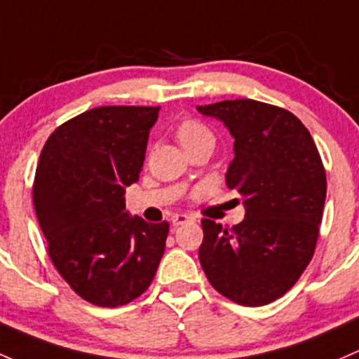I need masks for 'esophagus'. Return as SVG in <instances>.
Here are the masks:
<instances>
[{
    "mask_svg": "<svg viewBox=\"0 0 359 359\" xmlns=\"http://www.w3.org/2000/svg\"><path fill=\"white\" fill-rule=\"evenodd\" d=\"M190 221H194V217L187 216V214H172L171 216L172 226H181V224H187Z\"/></svg>",
    "mask_w": 359,
    "mask_h": 359,
    "instance_id": "34e87169",
    "label": "esophagus"
}]
</instances>
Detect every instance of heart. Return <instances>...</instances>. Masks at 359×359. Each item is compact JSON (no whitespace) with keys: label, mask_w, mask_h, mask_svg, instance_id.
I'll return each instance as SVG.
<instances>
[{"label":"heart","mask_w":359,"mask_h":359,"mask_svg":"<svg viewBox=\"0 0 359 359\" xmlns=\"http://www.w3.org/2000/svg\"><path fill=\"white\" fill-rule=\"evenodd\" d=\"M202 136H210V133H209V129H207L204 124L198 123V121L188 119V121H183V123L180 124L178 140H180L181 145L194 142V140L202 138Z\"/></svg>","instance_id":"b5f03b06"}]
</instances>
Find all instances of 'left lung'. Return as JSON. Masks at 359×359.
<instances>
[{
  "label": "left lung",
  "mask_w": 359,
  "mask_h": 359,
  "mask_svg": "<svg viewBox=\"0 0 359 359\" xmlns=\"http://www.w3.org/2000/svg\"><path fill=\"white\" fill-rule=\"evenodd\" d=\"M197 110L233 136L226 184L245 197V217L233 228L202 219V269L236 304H269L294 287L315 254L327 197L323 162L289 110L256 100H224Z\"/></svg>",
  "instance_id": "left-lung-1"
}]
</instances>
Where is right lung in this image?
Here are the masks:
<instances>
[{"label":"right lung","mask_w":359,"mask_h":359,"mask_svg":"<svg viewBox=\"0 0 359 359\" xmlns=\"http://www.w3.org/2000/svg\"><path fill=\"white\" fill-rule=\"evenodd\" d=\"M158 107H98L58 126L44 143L32 198L48 254L84 301L117 308L152 283L169 233L126 210Z\"/></svg>","instance_id":"obj_1"}]
</instances>
